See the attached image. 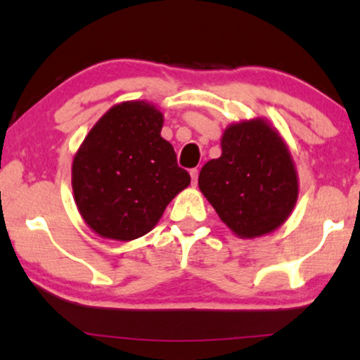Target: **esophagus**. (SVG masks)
Listing matches in <instances>:
<instances>
[{
  "instance_id": "1",
  "label": "esophagus",
  "mask_w": 360,
  "mask_h": 360,
  "mask_svg": "<svg viewBox=\"0 0 360 360\" xmlns=\"http://www.w3.org/2000/svg\"><path fill=\"white\" fill-rule=\"evenodd\" d=\"M191 178H192V184L195 186L197 181H198V169L197 168H192L191 169Z\"/></svg>"
}]
</instances>
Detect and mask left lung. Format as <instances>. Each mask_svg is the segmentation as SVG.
Instances as JSON below:
<instances>
[{
	"label": "left lung",
	"mask_w": 360,
	"mask_h": 360,
	"mask_svg": "<svg viewBox=\"0 0 360 360\" xmlns=\"http://www.w3.org/2000/svg\"><path fill=\"white\" fill-rule=\"evenodd\" d=\"M221 149L198 176L203 195L237 236L277 229L298 198V178L281 136L262 120H252L227 128Z\"/></svg>",
	"instance_id": "obj_1"
}]
</instances>
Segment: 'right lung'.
<instances>
[{"mask_svg":"<svg viewBox=\"0 0 360 360\" xmlns=\"http://www.w3.org/2000/svg\"><path fill=\"white\" fill-rule=\"evenodd\" d=\"M163 115L146 102H123L102 117L73 158L79 214L99 236L134 240L162 218L191 184L176 152L160 134Z\"/></svg>","mask_w":360,"mask_h":360,"instance_id":"right-lung-1","label":"right lung"}]
</instances>
